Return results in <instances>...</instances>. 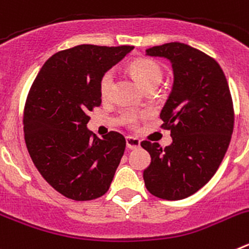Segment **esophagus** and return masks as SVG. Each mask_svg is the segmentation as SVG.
Instances as JSON below:
<instances>
[{"instance_id": "1", "label": "esophagus", "mask_w": 249, "mask_h": 249, "mask_svg": "<svg viewBox=\"0 0 249 249\" xmlns=\"http://www.w3.org/2000/svg\"><path fill=\"white\" fill-rule=\"evenodd\" d=\"M126 144H127V148L136 149L141 146V141L138 140V138L128 136V137H126Z\"/></svg>"}]
</instances>
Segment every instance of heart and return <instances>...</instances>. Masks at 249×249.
<instances>
[{
  "instance_id": "heart-1",
  "label": "heart",
  "mask_w": 249,
  "mask_h": 249,
  "mask_svg": "<svg viewBox=\"0 0 249 249\" xmlns=\"http://www.w3.org/2000/svg\"><path fill=\"white\" fill-rule=\"evenodd\" d=\"M131 72L136 77V80L140 82V85L144 89L149 86H158L163 77V71L160 66L156 61L149 58H137L129 66ZM114 81V72L112 70L106 71L100 78L98 89H100V94L103 100L111 97L112 89H113ZM142 114L137 113L136 111H124L122 113V122L129 127H135L137 124L138 120Z\"/></svg>"
}]
</instances>
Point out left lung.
<instances>
[{"label": "left lung", "instance_id": "8db88e82", "mask_svg": "<svg viewBox=\"0 0 249 249\" xmlns=\"http://www.w3.org/2000/svg\"><path fill=\"white\" fill-rule=\"evenodd\" d=\"M146 53L169 59L175 81L160 114L172 143L162 148L157 142H141L151 156L144 184L158 198L183 199L214 176L230 146L234 124L230 87L217 61L197 48L171 42Z\"/></svg>", "mask_w": 249, "mask_h": 249}]
</instances>
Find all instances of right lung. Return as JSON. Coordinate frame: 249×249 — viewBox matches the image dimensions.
<instances>
[{"label":"right lung","instance_id":"right-lung-1","mask_svg":"<svg viewBox=\"0 0 249 249\" xmlns=\"http://www.w3.org/2000/svg\"><path fill=\"white\" fill-rule=\"evenodd\" d=\"M133 46L80 45L59 51L39 70L23 112L25 141L32 162L57 192L91 201L108 191L126 140L111 131L103 138L89 128V113L101 105L98 83Z\"/></svg>","mask_w":249,"mask_h":249}]
</instances>
